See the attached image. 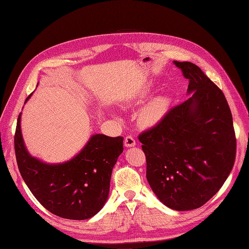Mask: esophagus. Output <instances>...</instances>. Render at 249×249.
Returning a JSON list of instances; mask_svg holds the SVG:
<instances>
[{
	"mask_svg": "<svg viewBox=\"0 0 249 249\" xmlns=\"http://www.w3.org/2000/svg\"><path fill=\"white\" fill-rule=\"evenodd\" d=\"M125 146H134L135 145V140L132 135H127L124 141Z\"/></svg>",
	"mask_w": 249,
	"mask_h": 249,
	"instance_id": "34e87169",
	"label": "esophagus"
}]
</instances>
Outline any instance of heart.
<instances>
[{
    "label": "heart",
    "mask_w": 249,
    "mask_h": 249,
    "mask_svg": "<svg viewBox=\"0 0 249 249\" xmlns=\"http://www.w3.org/2000/svg\"><path fill=\"white\" fill-rule=\"evenodd\" d=\"M146 91L143 92V94ZM170 106V98L167 95H161L152 99L145 105L139 114L140 122L144 126H152L160 122L166 115Z\"/></svg>",
    "instance_id": "obj_1"
}]
</instances>
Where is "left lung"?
<instances>
[{
	"instance_id": "8db88e82",
	"label": "left lung",
	"mask_w": 249,
	"mask_h": 249,
	"mask_svg": "<svg viewBox=\"0 0 249 249\" xmlns=\"http://www.w3.org/2000/svg\"><path fill=\"white\" fill-rule=\"evenodd\" d=\"M193 94L139 140L146 161V179L171 209L192 210L213 198L231 172L236 135L228 101L196 64L174 61Z\"/></svg>"
}]
</instances>
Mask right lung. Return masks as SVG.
I'll return each instance as SVG.
<instances>
[{"mask_svg": "<svg viewBox=\"0 0 249 249\" xmlns=\"http://www.w3.org/2000/svg\"><path fill=\"white\" fill-rule=\"evenodd\" d=\"M20 115L14 149L18 169L32 194L51 213L62 218L82 220L95 215L107 199L112 170L123 152V137L92 135L75 158L50 165L27 153L21 136Z\"/></svg>", "mask_w": 249, "mask_h": 249, "instance_id": "right-lung-1", "label": "right lung"}]
</instances>
